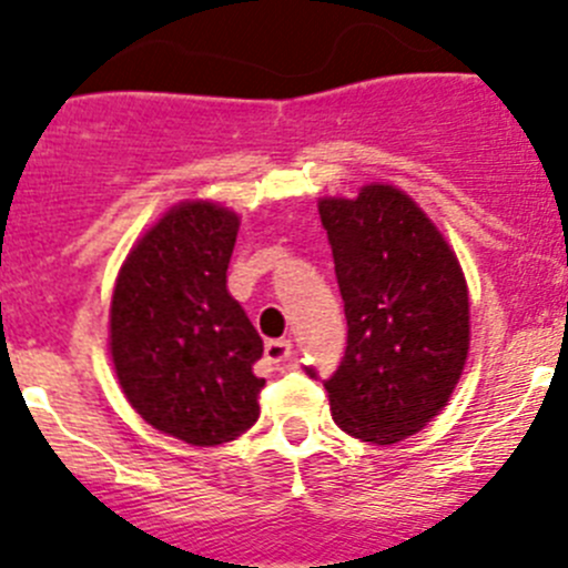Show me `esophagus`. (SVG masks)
<instances>
[{
    "mask_svg": "<svg viewBox=\"0 0 568 568\" xmlns=\"http://www.w3.org/2000/svg\"><path fill=\"white\" fill-rule=\"evenodd\" d=\"M291 358V342L288 338H272L266 344V362L268 364H285Z\"/></svg>",
    "mask_w": 568,
    "mask_h": 568,
    "instance_id": "obj_1",
    "label": "esophagus"
}]
</instances>
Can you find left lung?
Returning <instances> with one entry per match:
<instances>
[{
    "label": "left lung",
    "instance_id": "1",
    "mask_svg": "<svg viewBox=\"0 0 568 568\" xmlns=\"http://www.w3.org/2000/svg\"><path fill=\"white\" fill-rule=\"evenodd\" d=\"M320 219L347 316V349L325 381L333 420L364 443H400L443 412L465 369V274L432 219L392 184L322 199Z\"/></svg>",
    "mask_w": 568,
    "mask_h": 568
}]
</instances>
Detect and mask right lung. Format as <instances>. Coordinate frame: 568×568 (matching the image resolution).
<instances>
[{
    "label": "right lung",
    "mask_w": 568,
    "mask_h": 568,
    "mask_svg": "<svg viewBox=\"0 0 568 568\" xmlns=\"http://www.w3.org/2000/svg\"><path fill=\"white\" fill-rule=\"evenodd\" d=\"M241 219L182 201L136 241L116 274L111 362L142 420L190 445L241 437L260 417L263 338L226 291Z\"/></svg>",
    "instance_id": "obj_1"
}]
</instances>
